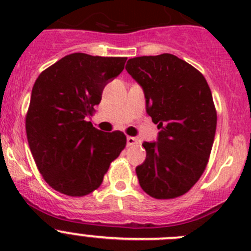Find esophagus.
Segmentation results:
<instances>
[{
	"label": "esophagus",
	"mask_w": 251,
	"mask_h": 251,
	"mask_svg": "<svg viewBox=\"0 0 251 251\" xmlns=\"http://www.w3.org/2000/svg\"><path fill=\"white\" fill-rule=\"evenodd\" d=\"M126 143H127V146H135V144L138 143V140L136 137H131V136H128L127 138H126Z\"/></svg>",
	"instance_id": "1"
}]
</instances>
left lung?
Instances as JSON below:
<instances>
[{"label":"left lung","mask_w":251,"mask_h":251,"mask_svg":"<svg viewBox=\"0 0 251 251\" xmlns=\"http://www.w3.org/2000/svg\"><path fill=\"white\" fill-rule=\"evenodd\" d=\"M141 86L147 114L158 124L156 141L143 142L146 160L136 168L144 192L156 199L187 193L203 175L216 132V110L206 80L170 53L127 60Z\"/></svg>","instance_id":"left-lung-1"}]
</instances>
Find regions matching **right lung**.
Listing matches in <instances>:
<instances>
[{"instance_id": "1", "label": "right lung", "mask_w": 251, "mask_h": 251, "mask_svg": "<svg viewBox=\"0 0 251 251\" xmlns=\"http://www.w3.org/2000/svg\"><path fill=\"white\" fill-rule=\"evenodd\" d=\"M126 59L73 53L35 81L25 123L27 142L37 169L55 191L70 197L93 192L125 148L123 132H103L86 118Z\"/></svg>"}]
</instances>
